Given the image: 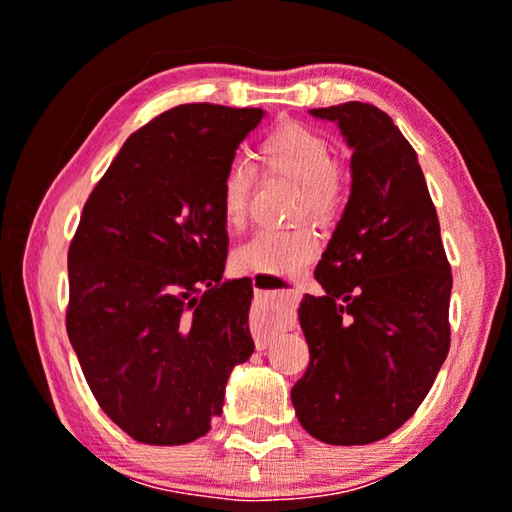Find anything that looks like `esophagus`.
Returning <instances> with one entry per match:
<instances>
[{
    "mask_svg": "<svg viewBox=\"0 0 512 512\" xmlns=\"http://www.w3.org/2000/svg\"><path fill=\"white\" fill-rule=\"evenodd\" d=\"M296 298V291H279L277 296L268 293L263 303L254 307V312H251V333H254L258 349L268 347L279 331L291 326V307L296 303Z\"/></svg>",
    "mask_w": 512,
    "mask_h": 512,
    "instance_id": "obj_1",
    "label": "esophagus"
}]
</instances>
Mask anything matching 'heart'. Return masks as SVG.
I'll return each mask as SVG.
<instances>
[{"label":"heart","instance_id":"1","mask_svg":"<svg viewBox=\"0 0 512 512\" xmlns=\"http://www.w3.org/2000/svg\"><path fill=\"white\" fill-rule=\"evenodd\" d=\"M254 156L265 172L298 184L293 214L312 216L321 226L338 219L345 202V177L335 163L333 146L305 123L284 121L256 144ZM251 177L240 165H230L221 177L219 205L223 221L240 228L249 212ZM319 254V237L310 223L293 228H265L233 251V270L240 275L275 272L296 275Z\"/></svg>","mask_w":512,"mask_h":512}]
</instances>
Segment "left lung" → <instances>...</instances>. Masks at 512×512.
<instances>
[{
  "mask_svg": "<svg viewBox=\"0 0 512 512\" xmlns=\"http://www.w3.org/2000/svg\"><path fill=\"white\" fill-rule=\"evenodd\" d=\"M352 146V195L300 303L310 366L298 422L328 445H368L415 415L450 352L452 270L417 153L375 104L312 109Z\"/></svg>",
  "mask_w": 512,
  "mask_h": 512,
  "instance_id": "left-lung-1",
  "label": "left lung"
}]
</instances>
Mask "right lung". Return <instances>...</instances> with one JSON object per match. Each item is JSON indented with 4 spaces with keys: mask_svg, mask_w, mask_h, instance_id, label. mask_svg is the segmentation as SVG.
I'll list each match as a JSON object with an SVG mask.
<instances>
[{
    "mask_svg": "<svg viewBox=\"0 0 512 512\" xmlns=\"http://www.w3.org/2000/svg\"><path fill=\"white\" fill-rule=\"evenodd\" d=\"M261 109L179 104L125 139L67 254V335L95 401L146 445L205 436L254 352L251 282H223V172Z\"/></svg>",
    "mask_w": 512,
    "mask_h": 512,
    "instance_id": "add662e5",
    "label": "right lung"
}]
</instances>
